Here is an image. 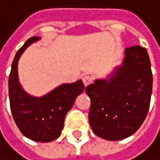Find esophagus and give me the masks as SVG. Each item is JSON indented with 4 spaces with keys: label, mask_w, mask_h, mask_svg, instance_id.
Masks as SVG:
<instances>
[{
    "label": "esophagus",
    "mask_w": 160,
    "mask_h": 160,
    "mask_svg": "<svg viewBox=\"0 0 160 160\" xmlns=\"http://www.w3.org/2000/svg\"><path fill=\"white\" fill-rule=\"evenodd\" d=\"M82 82H83L84 85L86 86V85H88L89 83L92 82V78H91L90 76H84V77L82 78Z\"/></svg>",
    "instance_id": "1"
}]
</instances>
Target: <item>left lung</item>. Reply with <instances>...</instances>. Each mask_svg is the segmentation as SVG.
I'll list each match as a JSON object with an SVG mask.
<instances>
[{
  "label": "left lung",
  "instance_id": "obj_1",
  "mask_svg": "<svg viewBox=\"0 0 160 160\" xmlns=\"http://www.w3.org/2000/svg\"><path fill=\"white\" fill-rule=\"evenodd\" d=\"M152 91V74L148 51L140 45L124 50L122 64L108 78L87 85L89 123L95 135L118 141L133 135L148 115Z\"/></svg>",
  "mask_w": 160,
  "mask_h": 160
}]
</instances>
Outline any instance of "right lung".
I'll use <instances>...</instances> for the list:
<instances>
[{"label": "right lung", "mask_w": 160, "mask_h": 160, "mask_svg": "<svg viewBox=\"0 0 160 160\" xmlns=\"http://www.w3.org/2000/svg\"><path fill=\"white\" fill-rule=\"evenodd\" d=\"M40 39L30 38L16 52L8 78V94L12 117L21 133L33 141L48 143L61 135L67 112L83 91L84 85L82 79L63 83L41 97L32 96L23 89L18 78V61L29 45Z\"/></svg>", "instance_id": "obj_1"}]
</instances>
